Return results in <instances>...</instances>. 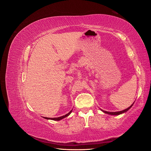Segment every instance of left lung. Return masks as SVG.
<instances>
[{
	"instance_id": "obj_1",
	"label": "left lung",
	"mask_w": 151,
	"mask_h": 151,
	"mask_svg": "<svg viewBox=\"0 0 151 151\" xmlns=\"http://www.w3.org/2000/svg\"><path fill=\"white\" fill-rule=\"evenodd\" d=\"M134 103L132 104L130 106H129V108H127V109H124V110H122V111H116V112H109V111H104V110H103V109H101V110L103 112V113H106V114H108V115H121V114H122V113H125V112H127L128 110H129V109H130V108H131V107L133 106V104H134Z\"/></svg>"
}]
</instances>
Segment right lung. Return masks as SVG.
<instances>
[{
  "mask_svg": "<svg viewBox=\"0 0 151 151\" xmlns=\"http://www.w3.org/2000/svg\"><path fill=\"white\" fill-rule=\"evenodd\" d=\"M72 110H71L69 113H68L67 114H66V115H63V116H60V117H57V118H47V117H44V118H45V119H47V120H52L59 121V120H60L63 119V118H65V117H67V116H68V115H69L70 114L72 113Z\"/></svg>",
  "mask_w": 151,
  "mask_h": 151,
  "instance_id": "add662e5",
  "label": "right lung"
}]
</instances>
